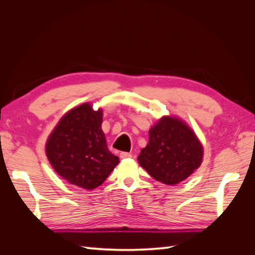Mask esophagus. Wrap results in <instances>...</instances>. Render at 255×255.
<instances>
[{"mask_svg":"<svg viewBox=\"0 0 255 255\" xmlns=\"http://www.w3.org/2000/svg\"><path fill=\"white\" fill-rule=\"evenodd\" d=\"M133 154L128 153V152H121L120 153V158H132Z\"/></svg>","mask_w":255,"mask_h":255,"instance_id":"esophagus-1","label":"esophagus"}]
</instances>
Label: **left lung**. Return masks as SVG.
<instances>
[{
	"mask_svg": "<svg viewBox=\"0 0 255 255\" xmlns=\"http://www.w3.org/2000/svg\"><path fill=\"white\" fill-rule=\"evenodd\" d=\"M203 145L186 122L164 116L149 130V142L137 159L153 179L176 185L194 173L203 160Z\"/></svg>",
	"mask_w": 255,
	"mask_h": 255,
	"instance_id": "left-lung-1",
	"label": "left lung"
}]
</instances>
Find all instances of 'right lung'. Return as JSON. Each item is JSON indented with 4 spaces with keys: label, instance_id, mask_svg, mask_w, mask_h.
<instances>
[{
    "label": "right lung",
    "instance_id": "right-lung-1",
    "mask_svg": "<svg viewBox=\"0 0 255 255\" xmlns=\"http://www.w3.org/2000/svg\"><path fill=\"white\" fill-rule=\"evenodd\" d=\"M102 122L103 110L84 103L66 113L49 135L45 154L69 184L95 189L119 164L118 156L107 149Z\"/></svg>",
    "mask_w": 255,
    "mask_h": 255
}]
</instances>
